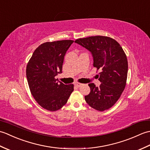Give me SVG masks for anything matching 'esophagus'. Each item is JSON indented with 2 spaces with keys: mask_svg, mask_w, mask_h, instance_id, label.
I'll return each instance as SVG.
<instances>
[{
  "mask_svg": "<svg viewBox=\"0 0 150 150\" xmlns=\"http://www.w3.org/2000/svg\"><path fill=\"white\" fill-rule=\"evenodd\" d=\"M74 85H75V87H77V88H80V87L81 86H82V84H81V83H79V82H75Z\"/></svg>",
  "mask_w": 150,
  "mask_h": 150,
  "instance_id": "1",
  "label": "esophagus"
}]
</instances>
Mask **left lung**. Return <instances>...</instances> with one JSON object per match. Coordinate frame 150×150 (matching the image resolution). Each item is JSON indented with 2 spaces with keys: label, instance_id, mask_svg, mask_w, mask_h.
<instances>
[{
  "label": "left lung",
  "instance_id": "8db88e82",
  "mask_svg": "<svg viewBox=\"0 0 150 150\" xmlns=\"http://www.w3.org/2000/svg\"><path fill=\"white\" fill-rule=\"evenodd\" d=\"M80 44L91 53L93 66L98 70L101 84L97 87L89 84L91 91L85 96L89 106L99 111L112 107L120 97L126 87L128 76V60L119 42L106 36H92L77 39Z\"/></svg>",
  "mask_w": 150,
  "mask_h": 150
}]
</instances>
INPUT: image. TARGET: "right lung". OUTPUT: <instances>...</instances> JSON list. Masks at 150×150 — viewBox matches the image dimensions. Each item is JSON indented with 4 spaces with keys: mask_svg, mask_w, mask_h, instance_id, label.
<instances>
[{
    "mask_svg": "<svg viewBox=\"0 0 150 150\" xmlns=\"http://www.w3.org/2000/svg\"><path fill=\"white\" fill-rule=\"evenodd\" d=\"M74 41L62 40L44 42L37 47L28 62L26 77L31 93L44 109L55 111L68 102L74 85L58 82L64 55Z\"/></svg>",
    "mask_w": 150,
    "mask_h": 150,
    "instance_id": "obj_1",
    "label": "right lung"
}]
</instances>
